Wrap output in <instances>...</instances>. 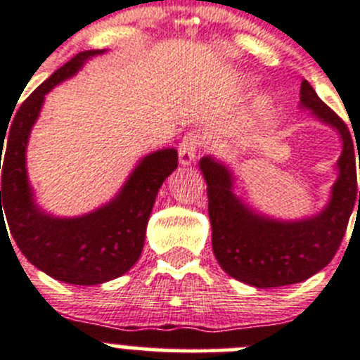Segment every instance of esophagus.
<instances>
[{"instance_id":"esophagus-1","label":"esophagus","mask_w":360,"mask_h":360,"mask_svg":"<svg viewBox=\"0 0 360 360\" xmlns=\"http://www.w3.org/2000/svg\"><path fill=\"white\" fill-rule=\"evenodd\" d=\"M199 148V140L194 134H188V136L184 138V141L180 143L179 148V158L181 166H191L194 162L195 154H198Z\"/></svg>"}]
</instances>
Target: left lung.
<instances>
[{
    "label": "left lung",
    "instance_id": "1",
    "mask_svg": "<svg viewBox=\"0 0 360 360\" xmlns=\"http://www.w3.org/2000/svg\"><path fill=\"white\" fill-rule=\"evenodd\" d=\"M300 94L301 108L333 127L343 143L336 161L338 179L319 213L297 220L264 215L236 195V175L229 165L213 155L199 161L208 192L213 254L227 275L257 289L304 282L326 268L340 248L357 199L360 206L357 155L347 124L306 80L301 82Z\"/></svg>",
    "mask_w": 360,
    "mask_h": 360
}]
</instances>
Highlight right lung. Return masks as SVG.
<instances>
[{
	"mask_svg": "<svg viewBox=\"0 0 360 360\" xmlns=\"http://www.w3.org/2000/svg\"><path fill=\"white\" fill-rule=\"evenodd\" d=\"M101 54L105 51H87L68 60L20 105L8 133H0V229L6 227L5 211L10 234L27 261L52 278L73 285H99L119 278L136 264L155 195L179 166L175 148L145 155L115 198L78 217H56L34 201L26 150L45 96L77 75L89 59Z\"/></svg>",
	"mask_w": 360,
	"mask_h": 360,
	"instance_id": "add662e5",
	"label": "right lung"
}]
</instances>
